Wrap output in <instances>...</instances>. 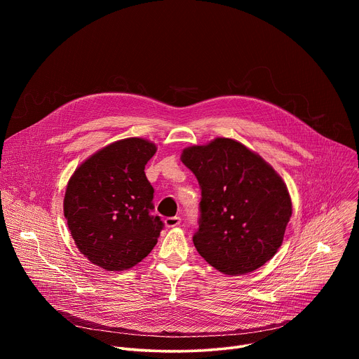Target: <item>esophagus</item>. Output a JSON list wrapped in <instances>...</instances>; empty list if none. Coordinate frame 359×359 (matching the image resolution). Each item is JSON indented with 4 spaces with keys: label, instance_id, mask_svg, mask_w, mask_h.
Masks as SVG:
<instances>
[{
    "label": "esophagus",
    "instance_id": "1",
    "mask_svg": "<svg viewBox=\"0 0 359 359\" xmlns=\"http://www.w3.org/2000/svg\"><path fill=\"white\" fill-rule=\"evenodd\" d=\"M180 222H182V219L179 216H175V217H168L165 220V224H166V227H176L180 224Z\"/></svg>",
    "mask_w": 359,
    "mask_h": 359
}]
</instances>
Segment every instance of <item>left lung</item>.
Instances as JSON below:
<instances>
[{
    "instance_id": "left-lung-1",
    "label": "left lung",
    "mask_w": 359,
    "mask_h": 359,
    "mask_svg": "<svg viewBox=\"0 0 359 359\" xmlns=\"http://www.w3.org/2000/svg\"><path fill=\"white\" fill-rule=\"evenodd\" d=\"M180 159L201 189L193 236L201 257L227 276L251 273L271 260L292 213L287 184L273 166L229 137L189 146Z\"/></svg>"
}]
</instances>
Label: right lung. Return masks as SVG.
<instances>
[{
	"label": "right lung",
	"mask_w": 359,
	"mask_h": 359,
	"mask_svg": "<svg viewBox=\"0 0 359 359\" xmlns=\"http://www.w3.org/2000/svg\"><path fill=\"white\" fill-rule=\"evenodd\" d=\"M156 144L128 137L102 147L71 176L64 216L79 251L107 271H123L153 250L163 229L153 210L144 165Z\"/></svg>",
	"instance_id": "1"
}]
</instances>
